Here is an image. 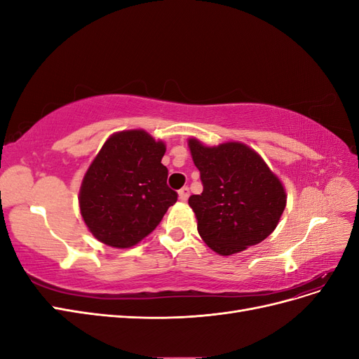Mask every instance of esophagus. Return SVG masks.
<instances>
[{"label": "esophagus", "instance_id": "esophagus-1", "mask_svg": "<svg viewBox=\"0 0 359 359\" xmlns=\"http://www.w3.org/2000/svg\"><path fill=\"white\" fill-rule=\"evenodd\" d=\"M178 194H180V199H181L182 202H186V201L189 199L190 189H189V187H182V189L178 191Z\"/></svg>", "mask_w": 359, "mask_h": 359}]
</instances>
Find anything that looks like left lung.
I'll use <instances>...</instances> for the list:
<instances>
[{"label": "left lung", "instance_id": "1", "mask_svg": "<svg viewBox=\"0 0 359 359\" xmlns=\"http://www.w3.org/2000/svg\"><path fill=\"white\" fill-rule=\"evenodd\" d=\"M189 147L203 186L201 194L189 198L202 240L222 256L262 243L286 206L280 180L244 144L210 148L190 139Z\"/></svg>", "mask_w": 359, "mask_h": 359}]
</instances>
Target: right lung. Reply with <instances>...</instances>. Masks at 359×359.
Wrapping results in <instances>:
<instances>
[{"instance_id":"1","label":"right lung","mask_w":359,"mask_h":359,"mask_svg":"<svg viewBox=\"0 0 359 359\" xmlns=\"http://www.w3.org/2000/svg\"><path fill=\"white\" fill-rule=\"evenodd\" d=\"M165 144L144 130L111 136L86 170L79 205L91 233L116 248H128L153 232L178 193L168 186L161 165Z\"/></svg>"}]
</instances>
